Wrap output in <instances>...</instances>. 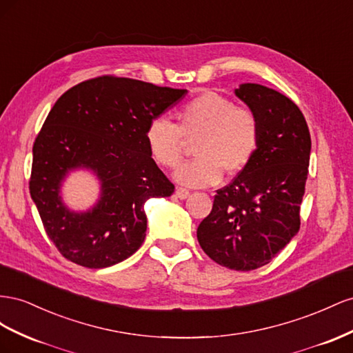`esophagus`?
Returning <instances> with one entry per match:
<instances>
[{"instance_id": "obj_1", "label": "esophagus", "mask_w": 353, "mask_h": 353, "mask_svg": "<svg viewBox=\"0 0 353 353\" xmlns=\"http://www.w3.org/2000/svg\"><path fill=\"white\" fill-rule=\"evenodd\" d=\"M176 196L179 199H186L189 196V190L185 189V188H177L176 189Z\"/></svg>"}]
</instances>
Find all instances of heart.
Masks as SVG:
<instances>
[{
	"instance_id": "b5f03b06",
	"label": "heart",
	"mask_w": 353,
	"mask_h": 353,
	"mask_svg": "<svg viewBox=\"0 0 353 353\" xmlns=\"http://www.w3.org/2000/svg\"><path fill=\"white\" fill-rule=\"evenodd\" d=\"M195 155L174 171V180L189 188L216 185L223 171L234 176L245 170L257 154L260 123L253 110L207 92L190 100L179 112V125L154 118L145 140L150 157L163 167H176L186 139H196Z\"/></svg>"
}]
</instances>
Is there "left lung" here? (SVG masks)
<instances>
[{
  "mask_svg": "<svg viewBox=\"0 0 353 353\" xmlns=\"http://www.w3.org/2000/svg\"><path fill=\"white\" fill-rule=\"evenodd\" d=\"M234 93L259 118L260 145L250 165L217 190L196 236L216 263L253 270L299 232L312 142L303 114L287 96L253 83L239 84Z\"/></svg>",
  "mask_w": 353,
  "mask_h": 353,
  "instance_id": "8db88e82",
  "label": "left lung"
}]
</instances>
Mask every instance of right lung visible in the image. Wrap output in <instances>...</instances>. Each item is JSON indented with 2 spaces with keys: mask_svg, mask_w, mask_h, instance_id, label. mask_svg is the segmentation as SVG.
<instances>
[{
  "mask_svg": "<svg viewBox=\"0 0 353 353\" xmlns=\"http://www.w3.org/2000/svg\"><path fill=\"white\" fill-rule=\"evenodd\" d=\"M186 93L139 79L99 77L59 97L32 148L29 190L63 257L102 269L143 244L145 203L174 192L149 154L145 132ZM78 169L97 177L101 192L92 208L77 212L63 201V185Z\"/></svg>",
  "mask_w": 353,
  "mask_h": 353,
  "instance_id": "obj_1",
  "label": "right lung"
}]
</instances>
